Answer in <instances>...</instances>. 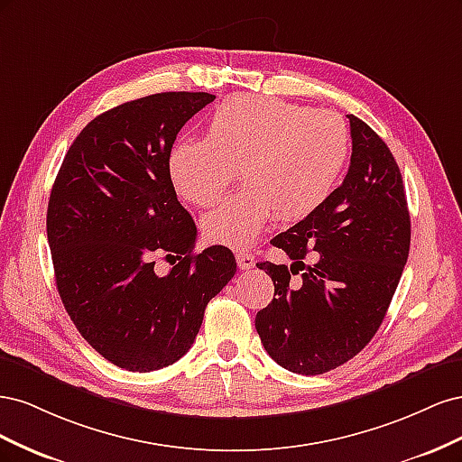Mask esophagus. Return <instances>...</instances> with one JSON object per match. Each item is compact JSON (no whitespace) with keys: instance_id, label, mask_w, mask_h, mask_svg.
<instances>
[{"instance_id":"obj_1","label":"esophagus","mask_w":462,"mask_h":462,"mask_svg":"<svg viewBox=\"0 0 462 462\" xmlns=\"http://www.w3.org/2000/svg\"><path fill=\"white\" fill-rule=\"evenodd\" d=\"M236 263H239V268L241 270H250V268H254V256L250 254V253H239L236 254Z\"/></svg>"}]
</instances>
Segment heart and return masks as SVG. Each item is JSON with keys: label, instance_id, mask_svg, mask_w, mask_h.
I'll return each mask as SVG.
<instances>
[{"label": "heart", "instance_id": "heart-1", "mask_svg": "<svg viewBox=\"0 0 462 462\" xmlns=\"http://www.w3.org/2000/svg\"><path fill=\"white\" fill-rule=\"evenodd\" d=\"M348 148L346 123L329 109L236 94L208 117L204 141L173 144L167 173L180 199L209 208L241 170L245 187L202 219L208 243L241 250L273 214L285 223L312 216L337 185Z\"/></svg>", "mask_w": 462, "mask_h": 462}]
</instances>
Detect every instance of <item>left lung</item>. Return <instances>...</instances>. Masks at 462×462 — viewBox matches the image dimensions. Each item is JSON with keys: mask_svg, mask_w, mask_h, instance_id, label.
<instances>
[{"mask_svg": "<svg viewBox=\"0 0 462 462\" xmlns=\"http://www.w3.org/2000/svg\"><path fill=\"white\" fill-rule=\"evenodd\" d=\"M351 123V165L316 212L272 245L291 265L258 262L273 300L256 314L268 355L289 372L324 374L356 356L382 326L411 248V216L399 165L368 125ZM310 249L314 264H304ZM299 274V278L294 275Z\"/></svg>", "mask_w": 462, "mask_h": 462, "instance_id": "8db88e82", "label": "left lung"}]
</instances>
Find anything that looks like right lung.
Wrapping results in <instances>:
<instances>
[{"label":"right lung","mask_w":462,"mask_h":462,"mask_svg":"<svg viewBox=\"0 0 462 462\" xmlns=\"http://www.w3.org/2000/svg\"><path fill=\"white\" fill-rule=\"evenodd\" d=\"M208 92H162L92 119L65 153L48 202L55 283L79 333L111 365L152 372L187 355L208 302L236 272L229 248L194 253L167 156ZM175 257L167 276L155 256Z\"/></svg>","instance_id":"1"}]
</instances>
